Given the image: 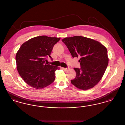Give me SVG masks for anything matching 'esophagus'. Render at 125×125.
Returning <instances> with one entry per match:
<instances>
[{"mask_svg": "<svg viewBox=\"0 0 125 125\" xmlns=\"http://www.w3.org/2000/svg\"><path fill=\"white\" fill-rule=\"evenodd\" d=\"M62 69H63L64 71H67V70H68V69L66 68H62Z\"/></svg>", "mask_w": 125, "mask_h": 125, "instance_id": "obj_1", "label": "esophagus"}]
</instances>
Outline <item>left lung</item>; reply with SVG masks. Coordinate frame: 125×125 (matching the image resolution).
<instances>
[{
    "label": "left lung",
    "instance_id": "8db88e82",
    "mask_svg": "<svg viewBox=\"0 0 125 125\" xmlns=\"http://www.w3.org/2000/svg\"><path fill=\"white\" fill-rule=\"evenodd\" d=\"M73 57H80V68L72 84L79 89L86 90L94 87L101 79L108 65V51L100 42L81 36L66 37L62 40Z\"/></svg>",
    "mask_w": 125,
    "mask_h": 125
}]
</instances>
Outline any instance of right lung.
I'll list each match as a JSON object with an SVG mask.
<instances>
[{
	"mask_svg": "<svg viewBox=\"0 0 125 125\" xmlns=\"http://www.w3.org/2000/svg\"><path fill=\"white\" fill-rule=\"evenodd\" d=\"M60 38L45 35L37 36L24 42L17 51L16 61L17 71L26 83L36 89L52 83L58 67L45 62L53 46Z\"/></svg>",
	"mask_w": 125,
	"mask_h": 125,
	"instance_id": "right-lung-1",
	"label": "right lung"
}]
</instances>
